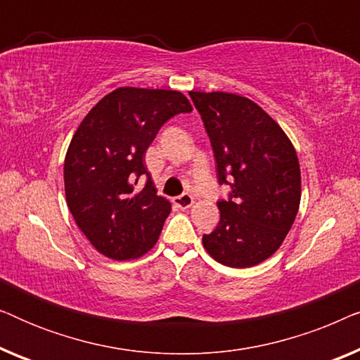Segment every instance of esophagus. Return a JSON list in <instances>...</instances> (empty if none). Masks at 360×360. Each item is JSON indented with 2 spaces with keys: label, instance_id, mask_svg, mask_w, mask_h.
<instances>
[{
  "label": "esophagus",
  "instance_id": "esophagus-1",
  "mask_svg": "<svg viewBox=\"0 0 360 360\" xmlns=\"http://www.w3.org/2000/svg\"><path fill=\"white\" fill-rule=\"evenodd\" d=\"M174 205L176 206V208H180V210L190 208V206L193 205V196H191V195H180V196H175V198H174Z\"/></svg>",
  "mask_w": 360,
  "mask_h": 360
}]
</instances>
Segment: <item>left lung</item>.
Segmentation results:
<instances>
[{"mask_svg": "<svg viewBox=\"0 0 360 360\" xmlns=\"http://www.w3.org/2000/svg\"><path fill=\"white\" fill-rule=\"evenodd\" d=\"M216 160L219 223L203 234L216 262L234 269L269 259L287 238L302 198L297 152L282 127L249 98L223 91H190Z\"/></svg>", "mask_w": 360, "mask_h": 360, "instance_id": "1", "label": "left lung"}]
</instances>
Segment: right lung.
<instances>
[{
  "label": "right lung",
  "mask_w": 360,
  "mask_h": 360,
  "mask_svg": "<svg viewBox=\"0 0 360 360\" xmlns=\"http://www.w3.org/2000/svg\"><path fill=\"white\" fill-rule=\"evenodd\" d=\"M191 110L180 91L121 86L83 117L68 146L63 181L68 210L98 252L129 260L155 245L172 206L157 195L144 155L170 117ZM141 176L148 181L137 191Z\"/></svg>",
  "instance_id": "add662e5"
}]
</instances>
